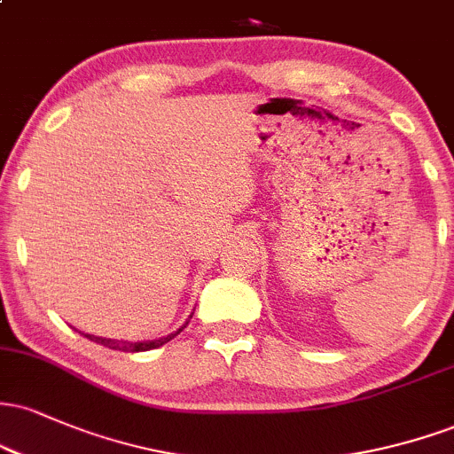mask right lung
<instances>
[{
  "label": "right lung",
  "mask_w": 454,
  "mask_h": 454,
  "mask_svg": "<svg viewBox=\"0 0 454 454\" xmlns=\"http://www.w3.org/2000/svg\"><path fill=\"white\" fill-rule=\"evenodd\" d=\"M187 322H190V320H187ZM187 322H185V325H187ZM185 325L181 326L179 331L170 333L168 337H160V340H153V341H137V343H132V341H117V340H106V337L87 335V333H82V335H85L87 340H91V341L100 343V346H106V348H111V350H121V352H147V350H153V348H160V346H164L166 341H170V340H173V337L179 335V333L184 331V328H185Z\"/></svg>",
  "instance_id": "1"
}]
</instances>
